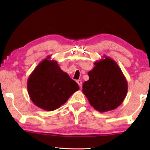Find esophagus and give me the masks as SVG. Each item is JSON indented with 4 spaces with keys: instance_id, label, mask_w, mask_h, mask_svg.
<instances>
[{
    "instance_id": "esophagus-1",
    "label": "esophagus",
    "mask_w": 150,
    "mask_h": 150,
    "mask_svg": "<svg viewBox=\"0 0 150 150\" xmlns=\"http://www.w3.org/2000/svg\"><path fill=\"white\" fill-rule=\"evenodd\" d=\"M77 84H79V86L81 87V86H82V81H81V80H77Z\"/></svg>"
}]
</instances>
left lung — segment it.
I'll use <instances>...</instances> for the list:
<instances>
[{
  "instance_id": "left-lung-1",
  "label": "left lung",
  "mask_w": 150,
  "mask_h": 150,
  "mask_svg": "<svg viewBox=\"0 0 150 150\" xmlns=\"http://www.w3.org/2000/svg\"><path fill=\"white\" fill-rule=\"evenodd\" d=\"M104 58L94 62V68L88 72L89 80L82 84V92L91 106L102 113L119 106L128 88L117 63L106 55Z\"/></svg>"
}]
</instances>
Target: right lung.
<instances>
[{
  "mask_svg": "<svg viewBox=\"0 0 150 150\" xmlns=\"http://www.w3.org/2000/svg\"><path fill=\"white\" fill-rule=\"evenodd\" d=\"M44 59L31 73L27 81L28 92L33 104L46 111H53L66 103L79 90L78 84L60 68L58 63Z\"/></svg>",
  "mask_w": 150,
  "mask_h": 150,
  "instance_id": "add662e5",
  "label": "right lung"
}]
</instances>
